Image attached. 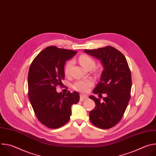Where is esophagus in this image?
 Segmentation results:
<instances>
[{"mask_svg":"<svg viewBox=\"0 0 156 156\" xmlns=\"http://www.w3.org/2000/svg\"><path fill=\"white\" fill-rule=\"evenodd\" d=\"M86 99H87V95L82 94H80V101H83Z\"/></svg>","mask_w":156,"mask_h":156,"instance_id":"1","label":"esophagus"}]
</instances>
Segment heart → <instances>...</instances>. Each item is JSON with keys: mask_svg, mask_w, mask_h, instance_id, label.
Listing matches in <instances>:
<instances>
[{"mask_svg": "<svg viewBox=\"0 0 156 156\" xmlns=\"http://www.w3.org/2000/svg\"><path fill=\"white\" fill-rule=\"evenodd\" d=\"M79 61L81 65L86 69H89L90 67H94L96 62L95 60L89 56L87 54H82L79 57ZM73 65V60H69L66 63L64 67V72L66 75H69L70 73L71 69ZM94 81L91 78H88L86 80H79L76 81L73 85V87L74 90L77 91L81 93H86L90 90V88L93 85Z\"/></svg>", "mask_w": 156, "mask_h": 156, "instance_id": "b5f03b06", "label": "heart"}]
</instances>
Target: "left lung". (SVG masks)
Returning <instances> with one entry per match:
<instances>
[{
    "label": "left lung",
    "mask_w": 156,
    "mask_h": 156,
    "mask_svg": "<svg viewBox=\"0 0 156 156\" xmlns=\"http://www.w3.org/2000/svg\"><path fill=\"white\" fill-rule=\"evenodd\" d=\"M85 52L101 61L104 70L101 80L93 91L101 98L90 96L96 104L90 113L91 123L101 129H108L116 125L122 119L131 97V72L125 56L112 46L97 49H84Z\"/></svg>",
    "instance_id": "1"
}]
</instances>
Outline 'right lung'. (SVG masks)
Wrapping results in <instances>:
<instances>
[{"mask_svg":"<svg viewBox=\"0 0 156 156\" xmlns=\"http://www.w3.org/2000/svg\"><path fill=\"white\" fill-rule=\"evenodd\" d=\"M77 51L49 46L33 60L28 76V96L39 121L48 128H60L69 122L72 105L80 101L79 93L56 91L65 78V62Z\"/></svg>","mask_w":156,"mask_h":156,"instance_id":"right-lung-1","label":"right lung"}]
</instances>
